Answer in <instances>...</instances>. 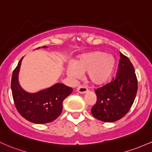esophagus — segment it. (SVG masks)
Segmentation results:
<instances>
[{"label":"esophagus","mask_w":152,"mask_h":152,"mask_svg":"<svg viewBox=\"0 0 152 152\" xmlns=\"http://www.w3.org/2000/svg\"><path fill=\"white\" fill-rule=\"evenodd\" d=\"M88 88H85L84 86H79L77 88V91L78 93H81V94H84V93H87L88 92Z\"/></svg>","instance_id":"34e87169"}]
</instances>
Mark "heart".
<instances>
[{
	"label": "heart",
	"instance_id": "obj_1",
	"mask_svg": "<svg viewBox=\"0 0 152 152\" xmlns=\"http://www.w3.org/2000/svg\"><path fill=\"white\" fill-rule=\"evenodd\" d=\"M115 57L110 54H105L100 51L82 54L66 69L67 75L77 79L81 73L86 72L87 79L94 85H100L111 77L115 70Z\"/></svg>",
	"mask_w": 152,
	"mask_h": 152
}]
</instances>
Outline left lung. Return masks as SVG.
Returning a JSON list of instances; mask_svg holds the SVG:
<instances>
[{
    "mask_svg": "<svg viewBox=\"0 0 152 152\" xmlns=\"http://www.w3.org/2000/svg\"><path fill=\"white\" fill-rule=\"evenodd\" d=\"M115 79L95 90L96 103L91 108L95 118L115 122L126 114L134 103L138 89L135 69L129 59L120 53Z\"/></svg>",
    "mask_w": 152,
    "mask_h": 152,
    "instance_id": "1",
    "label": "left lung"
}]
</instances>
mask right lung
Returning a JSON list of instances; mask_svg holds the SVG:
<instances>
[{
    "label": "right lung",
    "instance_id": "obj_1",
    "mask_svg": "<svg viewBox=\"0 0 152 152\" xmlns=\"http://www.w3.org/2000/svg\"><path fill=\"white\" fill-rule=\"evenodd\" d=\"M23 58L13 72L11 78L12 95L17 110L25 119L34 124H43L53 121L62 113L63 100L71 94L72 88L62 83H56L37 93L26 91L18 81Z\"/></svg>",
    "mask_w": 152,
    "mask_h": 152
}]
</instances>
